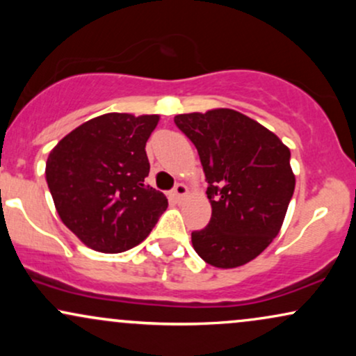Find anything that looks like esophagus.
Segmentation results:
<instances>
[{
  "instance_id": "34e87169",
  "label": "esophagus",
  "mask_w": 356,
  "mask_h": 356,
  "mask_svg": "<svg viewBox=\"0 0 356 356\" xmlns=\"http://www.w3.org/2000/svg\"><path fill=\"white\" fill-rule=\"evenodd\" d=\"M187 194V187L184 186V184H175V187L172 189V197L175 199V201H182L184 195Z\"/></svg>"
}]
</instances>
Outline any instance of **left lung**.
Instances as JSON below:
<instances>
[{"label":"left lung","instance_id":"left-lung-1","mask_svg":"<svg viewBox=\"0 0 356 356\" xmlns=\"http://www.w3.org/2000/svg\"><path fill=\"white\" fill-rule=\"evenodd\" d=\"M175 125L197 149L212 206L192 246L216 268H238L266 249L295 192L289 149L266 127L231 108L182 113Z\"/></svg>","mask_w":356,"mask_h":356}]
</instances>
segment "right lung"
Listing matches in <instances>:
<instances>
[{
	"instance_id": "right-lung-1",
	"label": "right lung",
	"mask_w": 356,
	"mask_h": 356,
	"mask_svg": "<svg viewBox=\"0 0 356 356\" xmlns=\"http://www.w3.org/2000/svg\"><path fill=\"white\" fill-rule=\"evenodd\" d=\"M159 115L105 113L85 122L48 155L47 182L65 226L88 248L124 252L137 246L167 209L145 184L147 138Z\"/></svg>"
}]
</instances>
